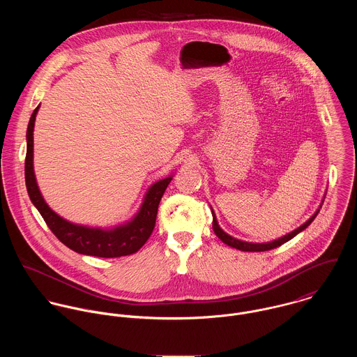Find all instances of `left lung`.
<instances>
[{
	"label": "left lung",
	"mask_w": 357,
	"mask_h": 357,
	"mask_svg": "<svg viewBox=\"0 0 357 357\" xmlns=\"http://www.w3.org/2000/svg\"><path fill=\"white\" fill-rule=\"evenodd\" d=\"M319 210H320V208H319ZM319 210L306 221L305 224H303L300 228H297V229H294L293 232L284 235L283 238H279V239H276V241H273V242H268V243H249V242H243V241H239V239H235V238L229 236L228 234H225V232L220 228V225H218V222H217V218H215V215H214V211H211V214H213V231H214V234H215L225 245H228V246H231V248H235V249H238V250H242V252H266V250L276 249V248L282 246L283 243L289 242V241L293 239L296 235H298L300 232H303L306 227L316 218Z\"/></svg>",
	"instance_id": "8db88e82"
}]
</instances>
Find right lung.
<instances>
[{"instance_id":"add662e5","label":"right lung","mask_w":357,"mask_h":357,"mask_svg":"<svg viewBox=\"0 0 357 357\" xmlns=\"http://www.w3.org/2000/svg\"><path fill=\"white\" fill-rule=\"evenodd\" d=\"M38 108L40 105L31 114L27 126V153L24 162V177L29 197L33 204L41 213L50 229L63 245H66L68 249L79 255L116 258L139 252L153 234L158 206L160 202V198L163 197V192L172 181V176L153 184L146 194L140 211L130 222L125 225L116 227L114 229H100L82 227L66 221L45 204L36 181L33 167V130Z\"/></svg>"}]
</instances>
